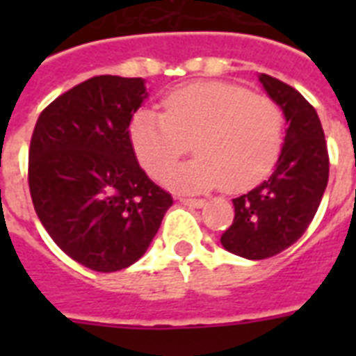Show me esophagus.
Wrapping results in <instances>:
<instances>
[{
  "label": "esophagus",
  "instance_id": "1",
  "mask_svg": "<svg viewBox=\"0 0 356 356\" xmlns=\"http://www.w3.org/2000/svg\"><path fill=\"white\" fill-rule=\"evenodd\" d=\"M179 201H181L183 205L194 207V209H201V207H205V200H192V197H179Z\"/></svg>",
  "mask_w": 356,
  "mask_h": 356
}]
</instances>
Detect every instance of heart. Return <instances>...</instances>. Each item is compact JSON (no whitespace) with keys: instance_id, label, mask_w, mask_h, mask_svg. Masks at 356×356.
<instances>
[{"instance_id":"b5f03b06","label":"heart","mask_w":356,"mask_h":356,"mask_svg":"<svg viewBox=\"0 0 356 356\" xmlns=\"http://www.w3.org/2000/svg\"><path fill=\"white\" fill-rule=\"evenodd\" d=\"M164 113L140 108L129 138L145 172L159 177L192 140L195 159L164 175L170 188L205 192L223 184L242 192L271 172L284 133L281 107L266 96L222 81H200L168 92Z\"/></svg>"}]
</instances>
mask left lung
<instances>
[{"label": "left lung", "instance_id": "1", "mask_svg": "<svg viewBox=\"0 0 356 356\" xmlns=\"http://www.w3.org/2000/svg\"><path fill=\"white\" fill-rule=\"evenodd\" d=\"M268 97L281 107L286 134L275 170L233 200V225L222 234L229 253L270 259L298 242L312 222L329 181L325 134L314 107L286 83L259 74Z\"/></svg>", "mask_w": 356, "mask_h": 356}]
</instances>
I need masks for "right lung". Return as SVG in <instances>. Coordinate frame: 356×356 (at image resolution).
I'll return each mask as SVG.
<instances>
[{
    "mask_svg": "<svg viewBox=\"0 0 356 356\" xmlns=\"http://www.w3.org/2000/svg\"><path fill=\"white\" fill-rule=\"evenodd\" d=\"M147 96L140 77H92L44 108L33 131L36 216L64 253L94 271L134 264L173 205L140 168L129 138Z\"/></svg>",
    "mask_w": 356,
    "mask_h": 356,
    "instance_id": "add662e5",
    "label": "right lung"
}]
</instances>
